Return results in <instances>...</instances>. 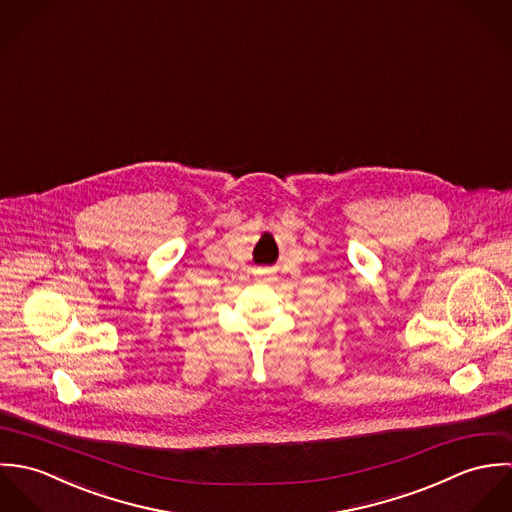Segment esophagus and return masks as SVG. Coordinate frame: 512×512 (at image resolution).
<instances>
[{
    "label": "esophagus",
    "instance_id": "obj_1",
    "mask_svg": "<svg viewBox=\"0 0 512 512\" xmlns=\"http://www.w3.org/2000/svg\"><path fill=\"white\" fill-rule=\"evenodd\" d=\"M260 276H264V278H266V276H268V274H266V272H262V274H260Z\"/></svg>",
    "mask_w": 512,
    "mask_h": 512
}]
</instances>
